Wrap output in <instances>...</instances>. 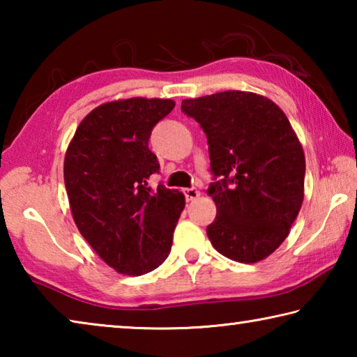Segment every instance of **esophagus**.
<instances>
[{
    "label": "esophagus",
    "instance_id": "obj_1",
    "mask_svg": "<svg viewBox=\"0 0 357 357\" xmlns=\"http://www.w3.org/2000/svg\"><path fill=\"white\" fill-rule=\"evenodd\" d=\"M184 195H185L187 202H193V200H197L198 197H200V190H198L197 187H190V189L184 190Z\"/></svg>",
    "mask_w": 357,
    "mask_h": 357
}]
</instances>
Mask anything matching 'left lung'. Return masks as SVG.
<instances>
[{
    "mask_svg": "<svg viewBox=\"0 0 357 357\" xmlns=\"http://www.w3.org/2000/svg\"><path fill=\"white\" fill-rule=\"evenodd\" d=\"M181 110L208 138V187L217 206L206 233L239 263L269 257L288 236L304 200L305 157L279 107L263 96L223 91L185 99Z\"/></svg>",
    "mask_w": 357,
    "mask_h": 357,
    "instance_id": "1",
    "label": "left lung"
}]
</instances>
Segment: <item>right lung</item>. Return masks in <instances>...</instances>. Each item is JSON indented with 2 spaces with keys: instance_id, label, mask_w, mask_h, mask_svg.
<instances>
[{
  "instance_id": "1",
  "label": "right lung",
  "mask_w": 357,
  "mask_h": 357,
  "mask_svg": "<svg viewBox=\"0 0 357 357\" xmlns=\"http://www.w3.org/2000/svg\"><path fill=\"white\" fill-rule=\"evenodd\" d=\"M170 99L134 98L100 105L77 128L64 159V184L82 236L121 274L142 275L165 261L184 195L149 176L159 160L148 146Z\"/></svg>"
}]
</instances>
